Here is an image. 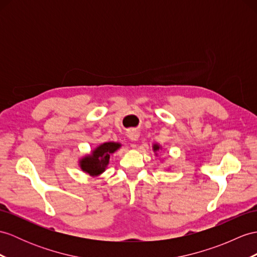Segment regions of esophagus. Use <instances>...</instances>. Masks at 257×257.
<instances>
[{"mask_svg":"<svg viewBox=\"0 0 257 257\" xmlns=\"http://www.w3.org/2000/svg\"><path fill=\"white\" fill-rule=\"evenodd\" d=\"M128 139L132 142H136L139 139V132H136L135 130H132L128 132Z\"/></svg>","mask_w":257,"mask_h":257,"instance_id":"34e87169","label":"esophagus"}]
</instances>
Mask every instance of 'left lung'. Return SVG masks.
<instances>
[{
    "label": "left lung",
    "mask_w": 257,
    "mask_h": 257,
    "mask_svg": "<svg viewBox=\"0 0 257 257\" xmlns=\"http://www.w3.org/2000/svg\"><path fill=\"white\" fill-rule=\"evenodd\" d=\"M153 150H154V153L156 154V156H157V155H158V154H157V152H159V150H161V146H160V145H158V144H154Z\"/></svg>",
    "instance_id": "8db88e82"
}]
</instances>
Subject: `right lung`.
Segmentation results:
<instances>
[{"mask_svg": "<svg viewBox=\"0 0 257 257\" xmlns=\"http://www.w3.org/2000/svg\"><path fill=\"white\" fill-rule=\"evenodd\" d=\"M122 145L115 142H105L100 144L91 154L86 155L85 157L79 159L78 166L81 171L89 174L90 177H98L102 174L109 165L110 156L115 153Z\"/></svg>", "mask_w": 257, "mask_h": 257, "instance_id": "obj_1", "label": "right lung"}]
</instances>
